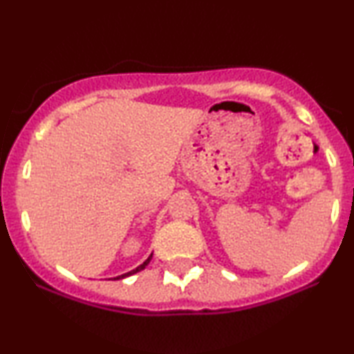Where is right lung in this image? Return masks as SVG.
<instances>
[{"label": "right lung", "mask_w": 354, "mask_h": 354, "mask_svg": "<svg viewBox=\"0 0 354 354\" xmlns=\"http://www.w3.org/2000/svg\"><path fill=\"white\" fill-rule=\"evenodd\" d=\"M151 258H153V253L148 256V259L145 261L143 264H140L138 268H135L133 270H130V272H125V274H122V275H118V277H114V280H119V279H125V277H129V275H133V274H137V272H140V270H143L145 268H147V266L149 264V261H151Z\"/></svg>", "instance_id": "right-lung-1"}]
</instances>
